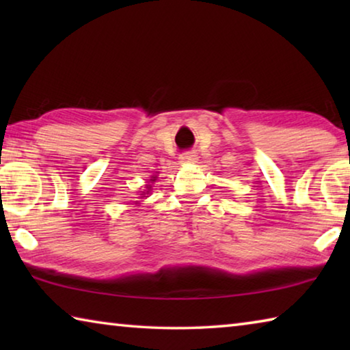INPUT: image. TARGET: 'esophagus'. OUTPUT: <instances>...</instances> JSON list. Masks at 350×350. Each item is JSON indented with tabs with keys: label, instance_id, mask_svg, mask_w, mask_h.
Listing matches in <instances>:
<instances>
[{
	"label": "esophagus",
	"instance_id": "obj_1",
	"mask_svg": "<svg viewBox=\"0 0 350 350\" xmlns=\"http://www.w3.org/2000/svg\"><path fill=\"white\" fill-rule=\"evenodd\" d=\"M196 161H198L196 152H183V154H180V157H179L180 163H193Z\"/></svg>",
	"mask_w": 350,
	"mask_h": 350
}]
</instances>
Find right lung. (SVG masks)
<instances>
[{"label": "right lung", "instance_id": "obj_1", "mask_svg": "<svg viewBox=\"0 0 350 350\" xmlns=\"http://www.w3.org/2000/svg\"><path fill=\"white\" fill-rule=\"evenodd\" d=\"M156 179H157V176H152V179H150L151 182H156ZM146 189L148 191L146 193H150V189H151V185H146ZM145 193V191H144ZM142 198H145V196H142Z\"/></svg>", "mask_w": 350, "mask_h": 350}]
</instances>
